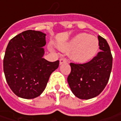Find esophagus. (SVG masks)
<instances>
[{
  "instance_id": "1",
  "label": "esophagus",
  "mask_w": 121,
  "mask_h": 121,
  "mask_svg": "<svg viewBox=\"0 0 121 121\" xmlns=\"http://www.w3.org/2000/svg\"><path fill=\"white\" fill-rule=\"evenodd\" d=\"M67 59L65 58V57H61L60 59V64H64V63H66L67 62Z\"/></svg>"
}]
</instances>
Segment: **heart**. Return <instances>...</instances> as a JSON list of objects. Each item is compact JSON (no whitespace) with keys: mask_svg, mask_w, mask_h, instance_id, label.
Returning a JSON list of instances; mask_svg holds the SVG:
<instances>
[{"mask_svg":"<svg viewBox=\"0 0 121 121\" xmlns=\"http://www.w3.org/2000/svg\"><path fill=\"white\" fill-rule=\"evenodd\" d=\"M62 49L66 51L72 50L71 58L74 61L86 63L91 60L97 54L99 49V41L94 36L81 33L62 46Z\"/></svg>","mask_w":121,"mask_h":121,"instance_id":"obj_1","label":"heart"}]
</instances>
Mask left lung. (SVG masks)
<instances>
[{
  "label": "left lung",
  "instance_id": "1",
  "mask_svg": "<svg viewBox=\"0 0 121 121\" xmlns=\"http://www.w3.org/2000/svg\"><path fill=\"white\" fill-rule=\"evenodd\" d=\"M100 52L85 64L70 63L68 82L76 97L89 99L100 94L108 83L112 66V55L107 41L98 36Z\"/></svg>",
  "mask_w": 121,
  "mask_h": 121
}]
</instances>
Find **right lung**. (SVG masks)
I'll list each match as a JSON object with an SVG mask.
<instances>
[{
	"instance_id": "right-lung-1",
	"label": "right lung",
	"mask_w": 121,
	"mask_h": 121,
	"mask_svg": "<svg viewBox=\"0 0 121 121\" xmlns=\"http://www.w3.org/2000/svg\"><path fill=\"white\" fill-rule=\"evenodd\" d=\"M46 34L26 30L9 41L3 60L6 81L18 97L33 99L45 90L51 73L60 61L51 62L43 58Z\"/></svg>"
}]
</instances>
